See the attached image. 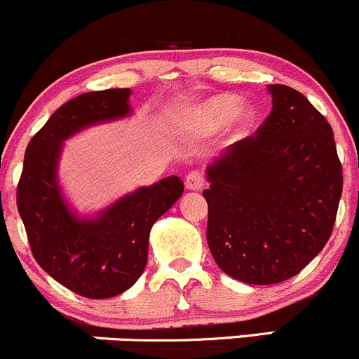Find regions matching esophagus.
Listing matches in <instances>:
<instances>
[{
    "mask_svg": "<svg viewBox=\"0 0 359 359\" xmlns=\"http://www.w3.org/2000/svg\"><path fill=\"white\" fill-rule=\"evenodd\" d=\"M184 184H187L188 190H201L204 187V175H202V171L188 172Z\"/></svg>",
    "mask_w": 359,
    "mask_h": 359,
    "instance_id": "1",
    "label": "esophagus"
}]
</instances>
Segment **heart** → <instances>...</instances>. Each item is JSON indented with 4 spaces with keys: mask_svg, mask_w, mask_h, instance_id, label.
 Segmentation results:
<instances>
[{
    "mask_svg": "<svg viewBox=\"0 0 359 359\" xmlns=\"http://www.w3.org/2000/svg\"><path fill=\"white\" fill-rule=\"evenodd\" d=\"M236 116L246 127L253 126L255 111L251 108H241V99L237 95L222 94L208 99L201 106L194 108L183 116V123L197 133H215L229 126Z\"/></svg>",
    "mask_w": 359,
    "mask_h": 359,
    "instance_id": "obj_1",
    "label": "heart"
}]
</instances>
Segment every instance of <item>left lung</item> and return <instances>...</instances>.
Returning a JSON list of instances; mask_svg holds the SVG:
<instances>
[{"instance_id": "left-lung-1", "label": "left lung", "mask_w": 359, "mask_h": 359, "mask_svg": "<svg viewBox=\"0 0 359 359\" xmlns=\"http://www.w3.org/2000/svg\"><path fill=\"white\" fill-rule=\"evenodd\" d=\"M271 115L208 168V237L225 274L248 285L297 276L332 236L342 195L333 130L299 90L271 85Z\"/></svg>"}]
</instances>
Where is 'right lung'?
I'll list each match as a JSON object with an SVG mask.
<instances>
[{
  "mask_svg": "<svg viewBox=\"0 0 359 359\" xmlns=\"http://www.w3.org/2000/svg\"><path fill=\"white\" fill-rule=\"evenodd\" d=\"M129 95V88H108L60 106L27 144L17 184V209L34 260L87 299H111L140 279L151 226L184 188L178 176H169L127 194L95 218H78L64 201L57 183L62 141L88 126L130 115Z\"/></svg>",
  "mask_w": 359,
  "mask_h": 359,
  "instance_id": "right-lung-1",
  "label": "right lung"
}]
</instances>
